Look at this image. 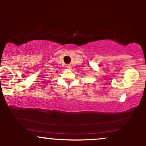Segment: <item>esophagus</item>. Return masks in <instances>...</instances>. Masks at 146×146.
<instances>
[{
	"label": "esophagus",
	"instance_id": "esophagus-1",
	"mask_svg": "<svg viewBox=\"0 0 146 146\" xmlns=\"http://www.w3.org/2000/svg\"><path fill=\"white\" fill-rule=\"evenodd\" d=\"M66 67H67L68 68H71V64H67V65H66Z\"/></svg>",
	"mask_w": 146,
	"mask_h": 146
}]
</instances>
